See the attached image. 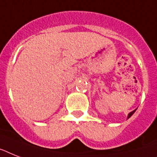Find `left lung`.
I'll return each mask as SVG.
<instances>
[{"label": "left lung", "instance_id": "8db88e82", "mask_svg": "<svg viewBox=\"0 0 157 157\" xmlns=\"http://www.w3.org/2000/svg\"><path fill=\"white\" fill-rule=\"evenodd\" d=\"M136 109H135V110H133V111H132V112H131V113H130V114H128V117H127V118H130V117H131V116H132V114H134V113H135V112H136Z\"/></svg>", "mask_w": 157, "mask_h": 157}]
</instances>
